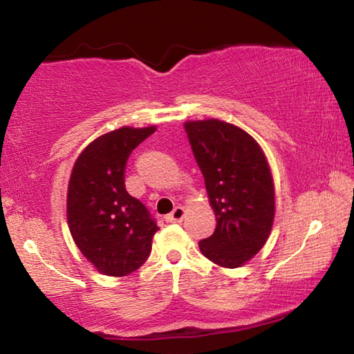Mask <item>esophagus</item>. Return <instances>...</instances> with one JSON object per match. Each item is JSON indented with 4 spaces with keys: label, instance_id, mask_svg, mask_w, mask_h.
<instances>
[{
    "label": "esophagus",
    "instance_id": "1",
    "mask_svg": "<svg viewBox=\"0 0 354 354\" xmlns=\"http://www.w3.org/2000/svg\"><path fill=\"white\" fill-rule=\"evenodd\" d=\"M184 214H185L184 207L183 206H176L169 215H167L165 218H167V221H170V223H175V221H181L184 218Z\"/></svg>",
    "mask_w": 354,
    "mask_h": 354
}]
</instances>
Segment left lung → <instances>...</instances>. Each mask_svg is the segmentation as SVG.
<instances>
[{"instance_id":"8db88e82","label":"left lung","mask_w":354,"mask_h":354,"mask_svg":"<svg viewBox=\"0 0 354 354\" xmlns=\"http://www.w3.org/2000/svg\"><path fill=\"white\" fill-rule=\"evenodd\" d=\"M185 133L217 218L214 234L198 243L201 253L217 266L241 267L272 231L274 190L266 156L250 134L220 120L187 122Z\"/></svg>"}]
</instances>
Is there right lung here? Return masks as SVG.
I'll return each mask as SVG.
<instances>
[{"mask_svg":"<svg viewBox=\"0 0 354 354\" xmlns=\"http://www.w3.org/2000/svg\"><path fill=\"white\" fill-rule=\"evenodd\" d=\"M156 131L120 128L93 140L75 162L68 183L67 218L81 253L101 273L127 277L151 253L159 230L151 212L124 187L133 149Z\"/></svg>","mask_w":354,"mask_h":354,"instance_id":"1","label":"right lung"}]
</instances>
